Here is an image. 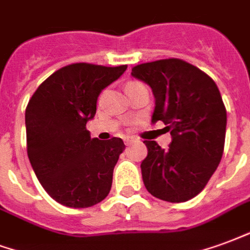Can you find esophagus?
<instances>
[{"label": "esophagus", "mask_w": 250, "mask_h": 250, "mask_svg": "<svg viewBox=\"0 0 250 250\" xmlns=\"http://www.w3.org/2000/svg\"><path fill=\"white\" fill-rule=\"evenodd\" d=\"M125 144H131V143H134V142H138V139L134 138V136H127V138H125Z\"/></svg>", "instance_id": "esophagus-1"}]
</instances>
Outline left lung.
Wrapping results in <instances>:
<instances>
[{"mask_svg": "<svg viewBox=\"0 0 250 250\" xmlns=\"http://www.w3.org/2000/svg\"><path fill=\"white\" fill-rule=\"evenodd\" d=\"M131 75L152 88V122L162 120L172 136L167 149L144 140V186L160 200H191L209 182L224 152L227 110L219 88L200 68L177 58L138 64Z\"/></svg>", "mask_w": 250, "mask_h": 250, "instance_id": "1", "label": "left lung"}]
</instances>
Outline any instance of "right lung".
Returning a JSON list of instances; mask_svg holds the SVG:
<instances>
[{
	"label": "right lung",
	"instance_id": "right-lung-1",
	"mask_svg": "<svg viewBox=\"0 0 250 250\" xmlns=\"http://www.w3.org/2000/svg\"><path fill=\"white\" fill-rule=\"evenodd\" d=\"M125 70L127 64H68L41 83L29 101L27 156L42 187L59 204L87 208L110 193L125 146L120 138L91 139L86 123L95 116L102 90Z\"/></svg>",
	"mask_w": 250,
	"mask_h": 250
}]
</instances>
